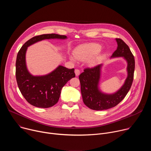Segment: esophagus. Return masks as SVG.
<instances>
[{
  "instance_id": "34e87169",
  "label": "esophagus",
  "mask_w": 151,
  "mask_h": 151,
  "mask_svg": "<svg viewBox=\"0 0 151 151\" xmlns=\"http://www.w3.org/2000/svg\"><path fill=\"white\" fill-rule=\"evenodd\" d=\"M75 73L76 76H79V74H80V70H79V69H75Z\"/></svg>"
}]
</instances>
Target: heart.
I'll return each instance as SVG.
<instances>
[{
    "mask_svg": "<svg viewBox=\"0 0 151 151\" xmlns=\"http://www.w3.org/2000/svg\"><path fill=\"white\" fill-rule=\"evenodd\" d=\"M101 49V46L97 44H88L78 47L74 51V57L71 56L70 60L75 61V58L80 61H85L89 59L94 54H97ZM97 60L96 58H94L90 61V64H93Z\"/></svg>",
    "mask_w": 151,
    "mask_h": 151,
    "instance_id": "heart-1",
    "label": "heart"
}]
</instances>
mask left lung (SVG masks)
I'll use <instances>...</instances> for the list:
<instances>
[{
	"label": "left lung",
	"instance_id": "obj_1",
	"mask_svg": "<svg viewBox=\"0 0 151 151\" xmlns=\"http://www.w3.org/2000/svg\"><path fill=\"white\" fill-rule=\"evenodd\" d=\"M117 49L112 57H124L128 63V76L121 89L113 94H105L98 88L101 64L93 68H87L80 74L79 79L81 90L84 104L89 108L96 110H106L118 104L130 90L134 79L135 60L134 55L128 46L121 39L116 38Z\"/></svg>",
	"mask_w": 151,
	"mask_h": 151
}]
</instances>
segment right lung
<instances>
[{
	"label": "right lung",
	"mask_w": 151,
	"mask_h": 151,
	"mask_svg": "<svg viewBox=\"0 0 151 151\" xmlns=\"http://www.w3.org/2000/svg\"><path fill=\"white\" fill-rule=\"evenodd\" d=\"M66 39L65 35L45 34L33 37L19 50L15 63V76L19 90L30 104L48 108L55 104L60 98L61 88L70 79L75 77L74 69L59 66L51 73L34 76L28 72L26 65V52L29 46L46 39Z\"/></svg>",
	"instance_id": "add662e5"
}]
</instances>
